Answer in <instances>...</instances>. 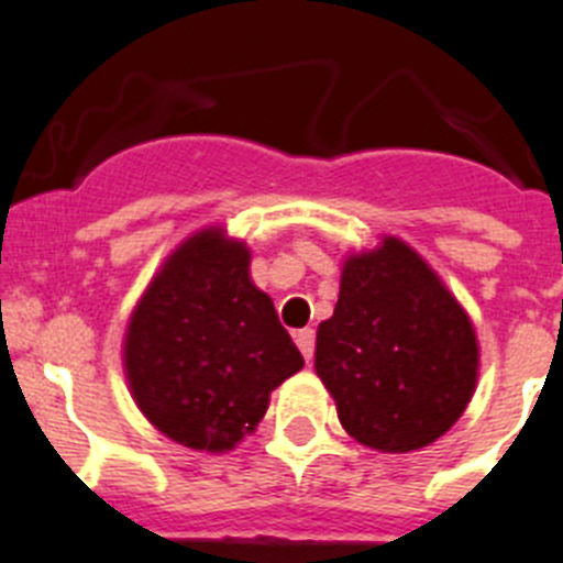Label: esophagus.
I'll use <instances>...</instances> for the list:
<instances>
[{
	"instance_id": "1",
	"label": "esophagus",
	"mask_w": 563,
	"mask_h": 563,
	"mask_svg": "<svg viewBox=\"0 0 563 563\" xmlns=\"http://www.w3.org/2000/svg\"><path fill=\"white\" fill-rule=\"evenodd\" d=\"M294 341H297L299 352H302V357L313 360V346H316V332L313 330H297L294 332Z\"/></svg>"
}]
</instances>
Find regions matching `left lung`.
<instances>
[{
	"label": "left lung",
	"mask_w": 563,
	"mask_h": 563,
	"mask_svg": "<svg viewBox=\"0 0 563 563\" xmlns=\"http://www.w3.org/2000/svg\"><path fill=\"white\" fill-rule=\"evenodd\" d=\"M478 360L467 310L407 242L343 258L313 365L349 438L382 454L432 445L471 404Z\"/></svg>",
	"instance_id": "8db88e82"
}]
</instances>
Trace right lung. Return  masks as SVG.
I'll list each match as a JSON object with an SVG mask.
<instances>
[{
  "label": "right lung",
  "instance_id": "1",
  "mask_svg": "<svg viewBox=\"0 0 563 563\" xmlns=\"http://www.w3.org/2000/svg\"><path fill=\"white\" fill-rule=\"evenodd\" d=\"M305 365L275 302L250 277V247L209 225L184 239L131 310L123 374L165 438L225 454L255 432L269 393Z\"/></svg>",
  "mask_w": 563,
  "mask_h": 563
}]
</instances>
